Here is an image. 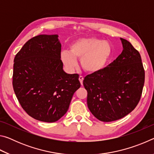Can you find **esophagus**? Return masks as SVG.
<instances>
[{"instance_id": "esophagus-1", "label": "esophagus", "mask_w": 154, "mask_h": 154, "mask_svg": "<svg viewBox=\"0 0 154 154\" xmlns=\"http://www.w3.org/2000/svg\"><path fill=\"white\" fill-rule=\"evenodd\" d=\"M79 82H80V83L81 85H83V77L82 76H80L79 77Z\"/></svg>"}]
</instances>
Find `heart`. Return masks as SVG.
<instances>
[{
  "mask_svg": "<svg viewBox=\"0 0 154 154\" xmlns=\"http://www.w3.org/2000/svg\"><path fill=\"white\" fill-rule=\"evenodd\" d=\"M111 54V45L106 41L92 37L82 38L70 45V51H62L60 59L69 71H72L76 67V59H80V64L83 71L94 75L105 68Z\"/></svg>",
  "mask_w": 154,
  "mask_h": 154,
  "instance_id": "b5f03b06",
  "label": "heart"
}]
</instances>
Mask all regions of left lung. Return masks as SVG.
<instances>
[{
    "label": "left lung",
    "instance_id": "8db88e82",
    "mask_svg": "<svg viewBox=\"0 0 154 154\" xmlns=\"http://www.w3.org/2000/svg\"><path fill=\"white\" fill-rule=\"evenodd\" d=\"M123 50L100 72L83 80L88 91V109L100 121L124 118L139 103L145 82V71L139 52L129 41L120 38Z\"/></svg>",
    "mask_w": 154,
    "mask_h": 154
}]
</instances>
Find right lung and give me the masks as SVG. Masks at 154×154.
<instances>
[{
	"label": "right lung",
	"mask_w": 154,
	"mask_h": 154,
	"mask_svg": "<svg viewBox=\"0 0 154 154\" xmlns=\"http://www.w3.org/2000/svg\"><path fill=\"white\" fill-rule=\"evenodd\" d=\"M58 35H40L26 43L14 58L13 87L24 110L36 120L54 122L66 113L81 83L60 60Z\"/></svg>",
	"instance_id": "right-lung-1"
}]
</instances>
